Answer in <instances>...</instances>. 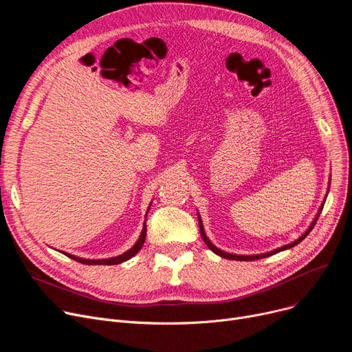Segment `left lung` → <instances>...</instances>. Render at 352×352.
Segmentation results:
<instances>
[{
	"mask_svg": "<svg viewBox=\"0 0 352 352\" xmlns=\"http://www.w3.org/2000/svg\"><path fill=\"white\" fill-rule=\"evenodd\" d=\"M321 211H322V206H321V208H320V212L317 214V217H316V219H314V223L311 224V227L305 231V234L304 235H301L297 241H294V243H291V244H288V245H284V247H281V248H278V250H274V251H270V252H267V254H260V255H235V254H230V252H224V251H221L219 248H217L215 245H212V243L210 241V239L207 238V235H206V232H204V227H202V223H201V218H199V215H198V223H199V232H201V236H202V239H204V243L207 244V247L212 251V252H215L217 255H219V256H223V258H227V260H236V261H254V260H261V258H265V256H270V255H274V254H276V252H280V251H284V250H288V248H292L294 245H297V244H300L302 239L311 232V230L314 228V226L317 224V219H318V217H320V214H321Z\"/></svg>",
	"mask_w": 352,
	"mask_h": 352,
	"instance_id": "8db88e82",
	"label": "left lung"
}]
</instances>
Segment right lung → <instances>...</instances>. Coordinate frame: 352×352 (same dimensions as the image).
<instances>
[{
  "mask_svg": "<svg viewBox=\"0 0 352 352\" xmlns=\"http://www.w3.org/2000/svg\"><path fill=\"white\" fill-rule=\"evenodd\" d=\"M148 210H150V208H148ZM145 236H146V224L144 223V226H142V232H141V235H140V238H138V241L135 243V245H134L131 250H128L126 252H124L122 255L113 256V258H107V260H84V258L74 256V255H71V254H65V252H64V254H65L67 256H69L71 260H76V261H78V263H81V264H87V265H116V264H121V263L129 260V258H131V256H134V255L141 250V247H142V244H144V241H145Z\"/></svg>",
  "mask_w": 352,
  "mask_h": 352,
  "instance_id": "obj_1",
  "label": "right lung"
}]
</instances>
